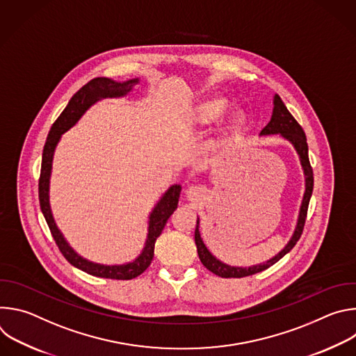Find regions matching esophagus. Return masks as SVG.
Here are the masks:
<instances>
[{
  "label": "esophagus",
  "mask_w": 356,
  "mask_h": 356,
  "mask_svg": "<svg viewBox=\"0 0 356 356\" xmlns=\"http://www.w3.org/2000/svg\"><path fill=\"white\" fill-rule=\"evenodd\" d=\"M201 187L200 186H190L188 188H187V195L193 200V198H195V197H198L200 194H201Z\"/></svg>",
  "instance_id": "obj_1"
}]
</instances>
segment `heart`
Segmentation results:
<instances>
[{
    "mask_svg": "<svg viewBox=\"0 0 356 356\" xmlns=\"http://www.w3.org/2000/svg\"><path fill=\"white\" fill-rule=\"evenodd\" d=\"M227 110V104L225 101L222 99H214V101H210V103H206L204 106H201L200 108V118L201 121L204 122H213L216 120H218L224 111Z\"/></svg>",
    "mask_w": 356,
    "mask_h": 356,
    "instance_id": "b5f03b06",
    "label": "heart"
}]
</instances>
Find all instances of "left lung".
<instances>
[{"instance_id":"8db88e82","label":"left lung","mask_w":356,"mask_h":356,"mask_svg":"<svg viewBox=\"0 0 356 356\" xmlns=\"http://www.w3.org/2000/svg\"><path fill=\"white\" fill-rule=\"evenodd\" d=\"M262 135H269V134H280L282 136H284L286 139H289L300 156L304 173H306V193H304V198L301 202V209H300V217H298V222H297V228L294 231L293 238L290 239V242L287 243V246L277 253V255L268 261L264 265H257L252 268H232L228 266L222 262H220L218 259H216L211 253L209 252V249L206 248L204 242H202L200 232H198V225L195 227L194 231V241H195V246H197V253L198 258L201 261V264L204 265L210 272H213L217 276L221 277H246L250 275L259 273L268 268H270L272 265H275L277 261H280L287 252H290L293 249V246L297 243V241L300 239L302 229H304V224H306V218H307V211H309V202H310V197L313 193V187H314V176H313V168L310 165V159H309V145H307V138L306 134H304L302 128L300 127V124L294 120V117L290 114V111L287 110V107L284 106V103L282 101V98L276 94L275 95V108H273V115L272 120L269 121V124L262 129L261 132ZM198 224V221H197Z\"/></svg>"}]
</instances>
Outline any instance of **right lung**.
Segmentation results:
<instances>
[{
  "mask_svg": "<svg viewBox=\"0 0 356 356\" xmlns=\"http://www.w3.org/2000/svg\"><path fill=\"white\" fill-rule=\"evenodd\" d=\"M138 83V80H129L127 83H115L106 77H97L90 80L86 86H83L69 101V104L63 110V113L58 117V120L54 122L52 128L49 131V135L46 138L44 146H43V155H42V166H40V176H39V204L40 210L43 213V217L47 222V227L52 234L59 250L62 255L66 258L67 262H70L77 269H81L83 272L106 277V279H117V280H129L140 273H143L147 266L150 265L152 259H154L155 252V243L159 235L162 234L169 217L172 213L177 209V202L180 197V186H173L168 190V193L163 195V198L158 202L154 213L150 214L149 221V234L146 239V245L143 248V252L140 257L134 261L132 264L122 265V266H103L91 264L83 258H80L77 253L67 245L62 234L59 232L52 213H50L49 206V177H50V169H52V159L55 147L60 139V135L67 131L72 125L76 124V121L84 114V111L92 104L98 98L104 97H122L127 95L134 86Z\"/></svg>",
  "mask_w": 356,
  "mask_h": 356,
  "instance_id": "1",
  "label": "right lung"
}]
</instances>
